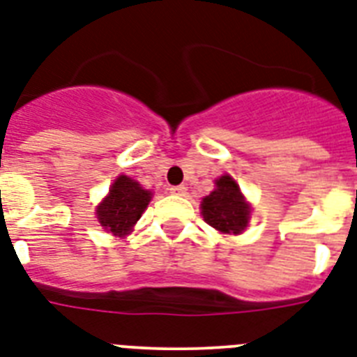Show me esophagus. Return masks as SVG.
I'll use <instances>...</instances> for the list:
<instances>
[{
	"label": "esophagus",
	"mask_w": 357,
	"mask_h": 357,
	"mask_svg": "<svg viewBox=\"0 0 357 357\" xmlns=\"http://www.w3.org/2000/svg\"><path fill=\"white\" fill-rule=\"evenodd\" d=\"M169 190H170V192H172V194H178V196H183V194L187 192V187H185V185H178V187H170Z\"/></svg>",
	"instance_id": "obj_1"
}]
</instances>
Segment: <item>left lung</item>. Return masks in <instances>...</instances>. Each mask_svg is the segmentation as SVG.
Instances as JSON below:
<instances>
[{
    "label": "left lung",
    "mask_w": 357,
    "mask_h": 357,
    "mask_svg": "<svg viewBox=\"0 0 357 357\" xmlns=\"http://www.w3.org/2000/svg\"><path fill=\"white\" fill-rule=\"evenodd\" d=\"M202 214L205 221L225 234H239L248 223L250 208L239 187L230 176L215 179V190L203 197Z\"/></svg>",
    "instance_id": "8db88e82"
}]
</instances>
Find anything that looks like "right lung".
<instances>
[{
  "label": "right lung",
  "mask_w": 357,
  "mask_h": 357,
  "mask_svg": "<svg viewBox=\"0 0 357 357\" xmlns=\"http://www.w3.org/2000/svg\"><path fill=\"white\" fill-rule=\"evenodd\" d=\"M151 202V192L139 187L128 176H119L114 181L110 194L98 206V221L114 236H125L142 218Z\"/></svg>",
  "instance_id": "1"
}]
</instances>
